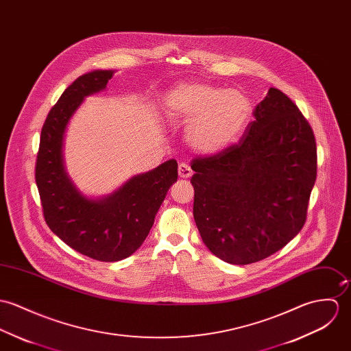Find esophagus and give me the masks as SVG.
<instances>
[{
	"label": "esophagus",
	"instance_id": "34e87169",
	"mask_svg": "<svg viewBox=\"0 0 351 351\" xmlns=\"http://www.w3.org/2000/svg\"><path fill=\"white\" fill-rule=\"evenodd\" d=\"M179 176L183 178V179H187V178L193 176V169L190 168L189 164H186V162L179 164Z\"/></svg>",
	"mask_w": 351,
	"mask_h": 351
}]
</instances>
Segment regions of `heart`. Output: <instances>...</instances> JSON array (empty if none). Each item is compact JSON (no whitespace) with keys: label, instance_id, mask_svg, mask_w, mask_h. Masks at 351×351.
<instances>
[{"label":"heart","instance_id":"1","mask_svg":"<svg viewBox=\"0 0 351 351\" xmlns=\"http://www.w3.org/2000/svg\"><path fill=\"white\" fill-rule=\"evenodd\" d=\"M173 125H189L187 141L202 155H217L241 137L252 117L245 93L210 83L180 84L165 98Z\"/></svg>","mask_w":351,"mask_h":351}]
</instances>
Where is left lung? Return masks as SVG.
Wrapping results in <instances>:
<instances>
[{"label":"left lung","instance_id":"obj_1","mask_svg":"<svg viewBox=\"0 0 351 351\" xmlns=\"http://www.w3.org/2000/svg\"><path fill=\"white\" fill-rule=\"evenodd\" d=\"M253 114L238 144L191 162L202 241L234 265L264 260L298 235L316 180V143L298 106L271 87Z\"/></svg>","mask_w":351,"mask_h":351}]
</instances>
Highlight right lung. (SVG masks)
Listing matches in <instances>:
<instances>
[{"mask_svg":"<svg viewBox=\"0 0 351 351\" xmlns=\"http://www.w3.org/2000/svg\"><path fill=\"white\" fill-rule=\"evenodd\" d=\"M112 70H97L70 84L48 113L41 129L36 184L48 228L79 253L105 263L132 256L145 241L169 187L178 180V161L136 175L112 194L88 197L64 167L67 125L83 99L102 91Z\"/></svg>","mask_w":351,"mask_h":351,"instance_id":"1","label":"right lung"}]
</instances>
